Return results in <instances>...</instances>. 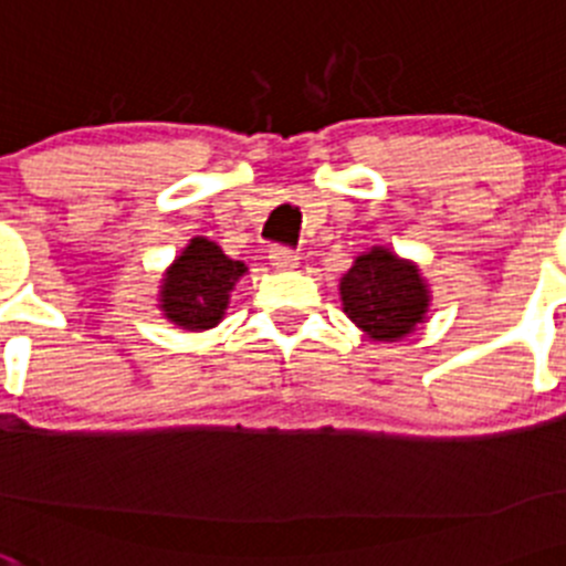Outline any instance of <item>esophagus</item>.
I'll use <instances>...</instances> for the list:
<instances>
[{
	"label": "esophagus",
	"mask_w": 566,
	"mask_h": 566,
	"mask_svg": "<svg viewBox=\"0 0 566 566\" xmlns=\"http://www.w3.org/2000/svg\"><path fill=\"white\" fill-rule=\"evenodd\" d=\"M268 260H271V265L276 268V271H293V268L298 265V254H295L293 249H284V245H273Z\"/></svg>",
	"instance_id": "1"
}]
</instances>
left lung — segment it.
Returning <instances> with one entry per match:
<instances>
[{
    "mask_svg": "<svg viewBox=\"0 0 566 566\" xmlns=\"http://www.w3.org/2000/svg\"><path fill=\"white\" fill-rule=\"evenodd\" d=\"M343 312L376 343H398L409 337L429 312V284L420 268L400 260L389 249L373 245L359 254L339 279Z\"/></svg>",
    "mask_w": 566,
    "mask_h": 566,
    "instance_id": "1",
    "label": "left lung"
}]
</instances>
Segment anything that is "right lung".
Instances as JSON below:
<instances>
[{"label": "right lung", "instance_id": "obj_1", "mask_svg": "<svg viewBox=\"0 0 566 566\" xmlns=\"http://www.w3.org/2000/svg\"><path fill=\"white\" fill-rule=\"evenodd\" d=\"M245 271L249 268L229 260L221 245L207 238H193L163 276V315L188 332L218 326L229 306V293Z\"/></svg>", "mask_w": 566, "mask_h": 566}]
</instances>
